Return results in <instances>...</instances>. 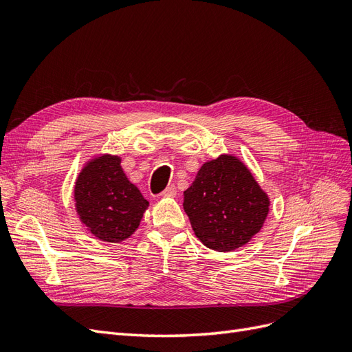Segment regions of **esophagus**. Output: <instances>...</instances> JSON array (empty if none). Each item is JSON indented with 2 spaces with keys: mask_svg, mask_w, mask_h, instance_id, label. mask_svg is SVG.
I'll return each mask as SVG.
<instances>
[{
  "mask_svg": "<svg viewBox=\"0 0 352 352\" xmlns=\"http://www.w3.org/2000/svg\"><path fill=\"white\" fill-rule=\"evenodd\" d=\"M176 194H177V190H176V188L173 186V185H170V186H167L164 190H163V197H176Z\"/></svg>",
  "mask_w": 352,
  "mask_h": 352,
  "instance_id": "34e87169",
  "label": "esophagus"
}]
</instances>
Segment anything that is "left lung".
I'll use <instances>...</instances> for the list:
<instances>
[{
	"instance_id": "8db88e82",
	"label": "left lung",
	"mask_w": 352,
	"mask_h": 352,
	"mask_svg": "<svg viewBox=\"0 0 352 352\" xmlns=\"http://www.w3.org/2000/svg\"><path fill=\"white\" fill-rule=\"evenodd\" d=\"M270 198L250 168L230 154L210 160L184 192V210L207 248L235 251L261 230Z\"/></svg>"
}]
</instances>
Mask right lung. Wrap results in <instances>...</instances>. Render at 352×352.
Masks as SVG:
<instances>
[{
  "label": "right lung",
  "mask_w": 352,
  "mask_h": 352,
  "mask_svg": "<svg viewBox=\"0 0 352 352\" xmlns=\"http://www.w3.org/2000/svg\"><path fill=\"white\" fill-rule=\"evenodd\" d=\"M120 163L119 155L94 157L74 184V207L80 221L95 238L113 243L133 235L150 206Z\"/></svg>",
  "instance_id": "obj_1"
}]
</instances>
